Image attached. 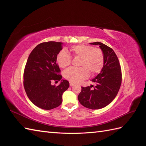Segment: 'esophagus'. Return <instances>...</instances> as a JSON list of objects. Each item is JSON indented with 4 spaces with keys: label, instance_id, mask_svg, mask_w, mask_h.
<instances>
[{
    "label": "esophagus",
    "instance_id": "1",
    "mask_svg": "<svg viewBox=\"0 0 146 146\" xmlns=\"http://www.w3.org/2000/svg\"><path fill=\"white\" fill-rule=\"evenodd\" d=\"M69 85H70V86H72L74 85V83H73L72 82H70L69 83Z\"/></svg>",
    "mask_w": 146,
    "mask_h": 146
}]
</instances>
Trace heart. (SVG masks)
<instances>
[{"label":"heart","mask_w":146,"mask_h":146,"mask_svg":"<svg viewBox=\"0 0 146 146\" xmlns=\"http://www.w3.org/2000/svg\"><path fill=\"white\" fill-rule=\"evenodd\" d=\"M74 56H81L80 68L71 67L64 72V76L70 82L79 83L86 80L92 74L99 73L104 65V53L99 48H93L86 44L73 46L70 48ZM72 57L68 50H61L56 56V63L60 68H64L71 62Z\"/></svg>","instance_id":"heart-1"}]
</instances>
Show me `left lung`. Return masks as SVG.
<instances>
[{
	"label": "left lung",
	"instance_id": "left-lung-1",
	"mask_svg": "<svg viewBox=\"0 0 146 146\" xmlns=\"http://www.w3.org/2000/svg\"><path fill=\"white\" fill-rule=\"evenodd\" d=\"M99 45L104 55V65L99 73L91 81L96 84L82 87L78 96L80 103L84 107L97 110L104 108L116 98L122 82V74L117 56L111 48L100 42L90 43Z\"/></svg>",
	"mask_w": 146,
	"mask_h": 146
}]
</instances>
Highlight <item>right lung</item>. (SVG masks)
Returning <instances> with one entry per match:
<instances>
[{
    "label": "right lung",
    "instance_id": "add662e5",
    "mask_svg": "<svg viewBox=\"0 0 146 146\" xmlns=\"http://www.w3.org/2000/svg\"><path fill=\"white\" fill-rule=\"evenodd\" d=\"M63 43L48 41L39 44L30 53L24 72V86L29 99L38 107L51 110L62 103V95L68 89V81L62 80L58 86L51 82L62 76L56 64V56Z\"/></svg>",
    "mask_w": 146,
    "mask_h": 146
}]
</instances>
